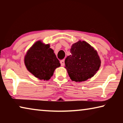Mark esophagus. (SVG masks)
Here are the masks:
<instances>
[{
  "instance_id": "34e87169",
  "label": "esophagus",
  "mask_w": 123,
  "mask_h": 123,
  "mask_svg": "<svg viewBox=\"0 0 123 123\" xmlns=\"http://www.w3.org/2000/svg\"><path fill=\"white\" fill-rule=\"evenodd\" d=\"M60 63H61V66H64V60H61V61H60Z\"/></svg>"
}]
</instances>
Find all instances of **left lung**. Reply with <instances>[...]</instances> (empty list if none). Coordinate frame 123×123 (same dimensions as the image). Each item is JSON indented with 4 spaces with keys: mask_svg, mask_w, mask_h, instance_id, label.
<instances>
[{
    "mask_svg": "<svg viewBox=\"0 0 123 123\" xmlns=\"http://www.w3.org/2000/svg\"><path fill=\"white\" fill-rule=\"evenodd\" d=\"M71 54L65 59V68L72 81L82 82L97 73L101 60L94 48L84 41H79L72 45Z\"/></svg>",
    "mask_w": 123,
    "mask_h": 123,
    "instance_id": "1",
    "label": "left lung"
}]
</instances>
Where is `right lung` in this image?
I'll return each instance as SVG.
<instances>
[{
	"label": "right lung",
	"mask_w": 123,
	"mask_h": 123,
	"mask_svg": "<svg viewBox=\"0 0 123 123\" xmlns=\"http://www.w3.org/2000/svg\"><path fill=\"white\" fill-rule=\"evenodd\" d=\"M26 69L41 80H49L56 68L61 66L50 44L41 41L35 42L27 51L24 57Z\"/></svg>",
	"instance_id": "add662e5"
}]
</instances>
